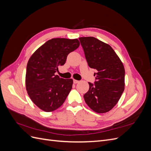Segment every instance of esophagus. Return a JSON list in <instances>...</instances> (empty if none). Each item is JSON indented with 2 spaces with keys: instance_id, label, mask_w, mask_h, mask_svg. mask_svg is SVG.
<instances>
[{
  "instance_id": "obj_1",
  "label": "esophagus",
  "mask_w": 151,
  "mask_h": 151,
  "mask_svg": "<svg viewBox=\"0 0 151 151\" xmlns=\"http://www.w3.org/2000/svg\"><path fill=\"white\" fill-rule=\"evenodd\" d=\"M73 82H74V84H77V83H78L79 81H77V80H76V79H74V80H73Z\"/></svg>"
}]
</instances>
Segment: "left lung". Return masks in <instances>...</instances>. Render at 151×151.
<instances>
[{"instance_id": "obj_1", "label": "left lung", "mask_w": 151, "mask_h": 151, "mask_svg": "<svg viewBox=\"0 0 151 151\" xmlns=\"http://www.w3.org/2000/svg\"><path fill=\"white\" fill-rule=\"evenodd\" d=\"M79 40L88 65L97 70L94 83H89L84 100L94 111L108 112L115 106L124 91V67L109 45L91 36Z\"/></svg>"}]
</instances>
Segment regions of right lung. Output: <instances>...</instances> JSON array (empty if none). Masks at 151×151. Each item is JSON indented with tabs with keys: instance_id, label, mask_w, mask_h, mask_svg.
<instances>
[{
	"instance_id": "1",
	"label": "right lung",
	"mask_w": 151,
	"mask_h": 151,
	"mask_svg": "<svg viewBox=\"0 0 151 151\" xmlns=\"http://www.w3.org/2000/svg\"><path fill=\"white\" fill-rule=\"evenodd\" d=\"M77 39L53 38L36 50L26 67V86L29 98L46 112L55 110L64 103L73 80L60 78L55 72L65 64L70 52L79 47Z\"/></svg>"
}]
</instances>
